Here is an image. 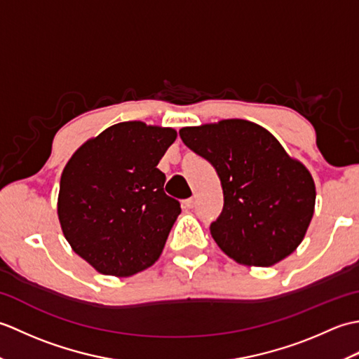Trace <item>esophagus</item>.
Listing matches in <instances>:
<instances>
[{
  "label": "esophagus",
  "instance_id": "esophagus-1",
  "mask_svg": "<svg viewBox=\"0 0 359 359\" xmlns=\"http://www.w3.org/2000/svg\"><path fill=\"white\" fill-rule=\"evenodd\" d=\"M182 205H184V208H185V210H191V208H194L196 202H194V199L191 197V199H187V201L182 202Z\"/></svg>",
  "mask_w": 359,
  "mask_h": 359
}]
</instances>
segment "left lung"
I'll return each instance as SVG.
<instances>
[{
	"label": "left lung",
	"instance_id": "8db88e82",
	"mask_svg": "<svg viewBox=\"0 0 359 359\" xmlns=\"http://www.w3.org/2000/svg\"><path fill=\"white\" fill-rule=\"evenodd\" d=\"M180 139L216 168L224 210L210 231L219 248L242 265L270 266L302 242L315 212L310 171L271 133L230 118L182 128Z\"/></svg>",
	"mask_w": 359,
	"mask_h": 359
}]
</instances>
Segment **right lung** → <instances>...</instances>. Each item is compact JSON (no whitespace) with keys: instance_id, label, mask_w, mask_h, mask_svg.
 <instances>
[{"instance_id":"obj_1","label":"right lung","mask_w":359,"mask_h":359,"mask_svg":"<svg viewBox=\"0 0 359 359\" xmlns=\"http://www.w3.org/2000/svg\"><path fill=\"white\" fill-rule=\"evenodd\" d=\"M177 133L123 121L74 152L58 193L66 241L98 273L126 278L162 255L180 203L163 191L157 165Z\"/></svg>"}]
</instances>
